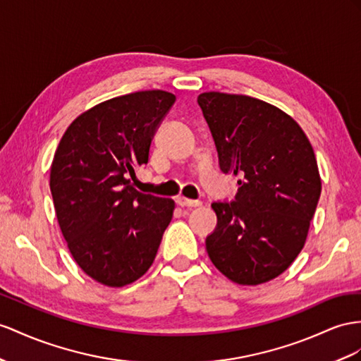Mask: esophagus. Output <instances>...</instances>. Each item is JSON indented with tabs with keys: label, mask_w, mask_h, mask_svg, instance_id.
Here are the masks:
<instances>
[{
	"label": "esophagus",
	"mask_w": 361,
	"mask_h": 361,
	"mask_svg": "<svg viewBox=\"0 0 361 361\" xmlns=\"http://www.w3.org/2000/svg\"><path fill=\"white\" fill-rule=\"evenodd\" d=\"M177 204L181 207H198V206H201V201L180 197V198H177Z\"/></svg>",
	"instance_id": "esophagus-1"
}]
</instances>
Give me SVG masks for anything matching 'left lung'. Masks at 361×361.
Returning <instances> with one entry per match:
<instances>
[{
    "mask_svg": "<svg viewBox=\"0 0 361 361\" xmlns=\"http://www.w3.org/2000/svg\"><path fill=\"white\" fill-rule=\"evenodd\" d=\"M219 168L239 177L232 202H214L210 261L230 281L259 285L282 274L305 245L322 192L312 146L293 117L264 100L198 96Z\"/></svg>",
    "mask_w": 361,
    "mask_h": 361,
    "instance_id": "8db88e82",
    "label": "left lung"
}]
</instances>
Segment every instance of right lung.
<instances>
[{"label":"right lung","instance_id":"1","mask_svg":"<svg viewBox=\"0 0 361 361\" xmlns=\"http://www.w3.org/2000/svg\"><path fill=\"white\" fill-rule=\"evenodd\" d=\"M163 90L102 102L73 120L50 169L61 232L78 265L106 286L135 282L152 265L175 202L138 192L128 175L149 160L157 128L173 105Z\"/></svg>","mask_w":361,"mask_h":361}]
</instances>
